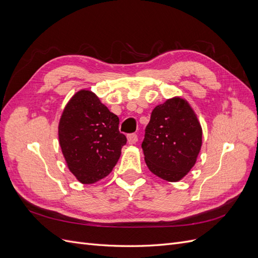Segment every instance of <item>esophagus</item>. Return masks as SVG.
<instances>
[{"mask_svg": "<svg viewBox=\"0 0 258 258\" xmlns=\"http://www.w3.org/2000/svg\"><path fill=\"white\" fill-rule=\"evenodd\" d=\"M127 140H128V143L129 144H136L138 142V136L135 135V134H131V135H128L127 137Z\"/></svg>", "mask_w": 258, "mask_h": 258, "instance_id": "1", "label": "esophagus"}]
</instances>
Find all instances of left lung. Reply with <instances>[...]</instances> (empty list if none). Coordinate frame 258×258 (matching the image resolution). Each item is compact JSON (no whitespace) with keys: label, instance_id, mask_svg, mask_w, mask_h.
Masks as SVG:
<instances>
[{"label":"left lung","instance_id":"obj_1","mask_svg":"<svg viewBox=\"0 0 258 258\" xmlns=\"http://www.w3.org/2000/svg\"><path fill=\"white\" fill-rule=\"evenodd\" d=\"M201 145V124L185 99L173 97L154 108L142 143L151 172L178 182L195 166Z\"/></svg>","mask_w":258,"mask_h":258}]
</instances>
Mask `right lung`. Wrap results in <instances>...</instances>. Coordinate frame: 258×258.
Segmentation results:
<instances>
[{
    "label": "right lung",
    "instance_id": "right-lung-1",
    "mask_svg": "<svg viewBox=\"0 0 258 258\" xmlns=\"http://www.w3.org/2000/svg\"><path fill=\"white\" fill-rule=\"evenodd\" d=\"M118 124V117L90 90L82 89L69 100L59 120V144L81 183L93 184L112 172L127 142Z\"/></svg>",
    "mask_w": 258,
    "mask_h": 258
}]
</instances>
